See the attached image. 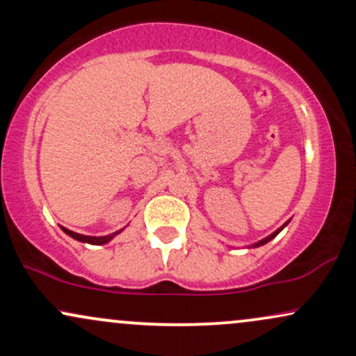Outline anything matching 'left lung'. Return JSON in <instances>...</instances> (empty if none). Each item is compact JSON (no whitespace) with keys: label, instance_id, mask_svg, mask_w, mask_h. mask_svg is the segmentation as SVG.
<instances>
[{"label":"left lung","instance_id":"left-lung-1","mask_svg":"<svg viewBox=\"0 0 356 356\" xmlns=\"http://www.w3.org/2000/svg\"><path fill=\"white\" fill-rule=\"evenodd\" d=\"M286 224H288V222H286ZM286 224H284V226H286ZM284 226H283V227H284ZM283 227H280V229H277V231H275V232H273V234H271V236H268V238H264L263 241H259V243L252 244V248H257V246H263V244H266V243H269V241H271L273 238H276V236H277V234H280V231H281V229H283Z\"/></svg>","mask_w":356,"mask_h":356}]
</instances>
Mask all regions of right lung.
Returning <instances> with one entry per match:
<instances>
[{
    "mask_svg": "<svg viewBox=\"0 0 356 356\" xmlns=\"http://www.w3.org/2000/svg\"><path fill=\"white\" fill-rule=\"evenodd\" d=\"M61 229L67 232V234L70 236V238H73V239L81 241V243L97 244V246H99V244H107L110 239H113V236H117L118 232L122 231V229H120V231H117V232H112V234H108V236H99V238H97V236H83V234H79V232H73V231H70V229H65V227H61Z\"/></svg>",
    "mask_w": 356,
    "mask_h": 356,
    "instance_id": "add662e5",
    "label": "right lung"
}]
</instances>
